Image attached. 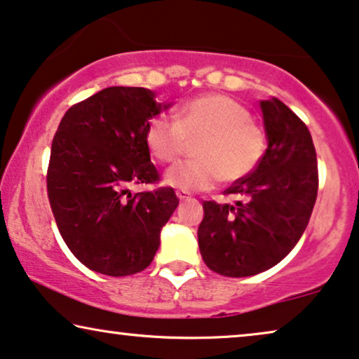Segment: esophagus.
<instances>
[{
    "label": "esophagus",
    "instance_id": "esophagus-1",
    "mask_svg": "<svg viewBox=\"0 0 359 359\" xmlns=\"http://www.w3.org/2000/svg\"><path fill=\"white\" fill-rule=\"evenodd\" d=\"M176 196H178V199H180V201H186V199H189V194H188V193H184V191H176Z\"/></svg>",
    "mask_w": 359,
    "mask_h": 359
}]
</instances>
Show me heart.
I'll return each mask as SVG.
<instances>
[{
    "label": "heart",
    "instance_id": "obj_1",
    "mask_svg": "<svg viewBox=\"0 0 359 359\" xmlns=\"http://www.w3.org/2000/svg\"><path fill=\"white\" fill-rule=\"evenodd\" d=\"M196 142V160L166 170L165 183L184 193L214 188L219 181L237 183L258 168L266 154V135L247 107L224 95H204L183 104L176 121L154 116L145 127V144L160 163L180 158Z\"/></svg>",
    "mask_w": 359,
    "mask_h": 359
}]
</instances>
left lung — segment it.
<instances>
[{"mask_svg": "<svg viewBox=\"0 0 359 359\" xmlns=\"http://www.w3.org/2000/svg\"><path fill=\"white\" fill-rule=\"evenodd\" d=\"M268 149L252 175L225 189L242 201H204L199 250L209 269L253 276L278 264L306 230L318 189L317 155L307 126L284 104L259 102Z\"/></svg>", "mask_w": 359, "mask_h": 359, "instance_id": "obj_1", "label": "left lung"}]
</instances>
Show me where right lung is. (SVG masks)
<instances>
[{"mask_svg": "<svg viewBox=\"0 0 359 359\" xmlns=\"http://www.w3.org/2000/svg\"><path fill=\"white\" fill-rule=\"evenodd\" d=\"M165 107L145 88L111 86L62 117L47 194L63 242L93 271H144L160 247L161 227L178 208L173 188L130 193V186L160 181L145 127Z\"/></svg>", "mask_w": 359, "mask_h": 359, "instance_id": "add662e5", "label": "right lung"}]
</instances>
